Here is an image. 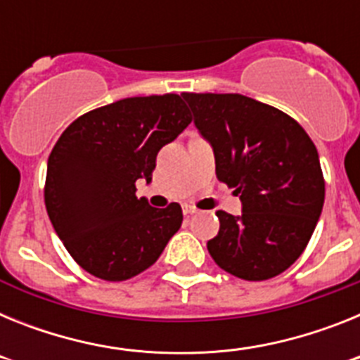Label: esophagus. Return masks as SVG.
Returning a JSON list of instances; mask_svg holds the SVG:
<instances>
[{
	"label": "esophagus",
	"mask_w": 360,
	"mask_h": 360,
	"mask_svg": "<svg viewBox=\"0 0 360 360\" xmlns=\"http://www.w3.org/2000/svg\"><path fill=\"white\" fill-rule=\"evenodd\" d=\"M182 212H184V214H186V216L195 214L196 207H193V205H187V203H186V205H182Z\"/></svg>",
	"instance_id": "34e87169"
}]
</instances>
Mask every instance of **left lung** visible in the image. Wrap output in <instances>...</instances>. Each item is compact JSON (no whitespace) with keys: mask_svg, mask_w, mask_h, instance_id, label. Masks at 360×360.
Returning a JSON list of instances; mask_svg holds the SVG:
<instances>
[{"mask_svg":"<svg viewBox=\"0 0 360 360\" xmlns=\"http://www.w3.org/2000/svg\"><path fill=\"white\" fill-rule=\"evenodd\" d=\"M212 146L216 176L236 187L241 214L218 211L207 241L219 269L247 281L281 274L307 249L324 203L319 155L278 108L240 94H182Z\"/></svg>","mask_w":360,"mask_h":360,"instance_id":"8db88e82","label":"left lung"}]
</instances>
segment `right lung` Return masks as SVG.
<instances>
[{
  "label": "right lung",
  "instance_id": "1",
  "mask_svg": "<svg viewBox=\"0 0 360 360\" xmlns=\"http://www.w3.org/2000/svg\"><path fill=\"white\" fill-rule=\"evenodd\" d=\"M180 95L129 97L88 111L49 157L44 203L59 240L91 276L126 281L160 257L182 225V207L136 198L157 155L189 126Z\"/></svg>",
  "mask_w": 360,
  "mask_h": 360
}]
</instances>
